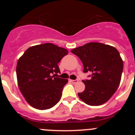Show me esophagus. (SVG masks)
Returning <instances> with one entry per match:
<instances>
[{
  "instance_id": "1",
  "label": "esophagus",
  "mask_w": 135,
  "mask_h": 135,
  "mask_svg": "<svg viewBox=\"0 0 135 135\" xmlns=\"http://www.w3.org/2000/svg\"><path fill=\"white\" fill-rule=\"evenodd\" d=\"M70 81H71L73 84H76L77 82H78V80H70Z\"/></svg>"
}]
</instances>
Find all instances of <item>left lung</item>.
Returning a JSON list of instances; mask_svg holds the SVG:
<instances>
[{"label": "left lung", "instance_id": "1", "mask_svg": "<svg viewBox=\"0 0 135 135\" xmlns=\"http://www.w3.org/2000/svg\"><path fill=\"white\" fill-rule=\"evenodd\" d=\"M81 61L84 73L91 79L83 80L85 90L78 93L83 102L90 106L107 103L116 91L122 78L123 60L116 48L99 42H89L71 50Z\"/></svg>", "mask_w": 135, "mask_h": 135}]
</instances>
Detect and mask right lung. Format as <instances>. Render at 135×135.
<instances>
[{
    "mask_svg": "<svg viewBox=\"0 0 135 135\" xmlns=\"http://www.w3.org/2000/svg\"><path fill=\"white\" fill-rule=\"evenodd\" d=\"M68 53L66 49L46 43L28 47L18 59L17 84L31 107L47 110L59 101L68 80L55 75L60 73L58 63Z\"/></svg>",
    "mask_w": 135,
    "mask_h": 135,
    "instance_id": "right-lung-1",
    "label": "right lung"
}]
</instances>
